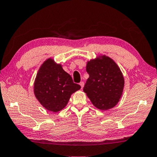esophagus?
Listing matches in <instances>:
<instances>
[{"mask_svg":"<svg viewBox=\"0 0 157 157\" xmlns=\"http://www.w3.org/2000/svg\"><path fill=\"white\" fill-rule=\"evenodd\" d=\"M79 85H81V89H82V87H83V86H84V82H82V81H81V82H80L79 83Z\"/></svg>","mask_w":157,"mask_h":157,"instance_id":"34e87169","label":"esophagus"}]
</instances>
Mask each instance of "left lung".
Returning a JSON list of instances; mask_svg holds the SVG:
<instances>
[{"instance_id": "8db88e82", "label": "left lung", "mask_w": 157, "mask_h": 157, "mask_svg": "<svg viewBox=\"0 0 157 157\" xmlns=\"http://www.w3.org/2000/svg\"><path fill=\"white\" fill-rule=\"evenodd\" d=\"M89 78L83 91L92 104L100 110L113 108L122 96L124 80L120 67L105 55L87 62Z\"/></svg>"}]
</instances>
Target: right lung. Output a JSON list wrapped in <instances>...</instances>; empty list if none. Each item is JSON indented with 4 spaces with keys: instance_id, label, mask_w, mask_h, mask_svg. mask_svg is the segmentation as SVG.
Returning <instances> with one entry per match:
<instances>
[{
    "instance_id": "add662e5",
    "label": "right lung",
    "mask_w": 157,
    "mask_h": 157,
    "mask_svg": "<svg viewBox=\"0 0 157 157\" xmlns=\"http://www.w3.org/2000/svg\"><path fill=\"white\" fill-rule=\"evenodd\" d=\"M81 86L75 83L71 76L48 59L40 67L34 83V94L47 110L58 112L68 102L70 98Z\"/></svg>"
}]
</instances>
